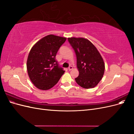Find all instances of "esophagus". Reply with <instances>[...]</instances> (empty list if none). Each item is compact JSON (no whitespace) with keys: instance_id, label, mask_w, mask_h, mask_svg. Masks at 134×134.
<instances>
[{"instance_id":"1","label":"esophagus","mask_w":134,"mask_h":134,"mask_svg":"<svg viewBox=\"0 0 134 134\" xmlns=\"http://www.w3.org/2000/svg\"><path fill=\"white\" fill-rule=\"evenodd\" d=\"M72 69V66H71V65H70L69 66V68H68V70H71V69Z\"/></svg>"}]
</instances>
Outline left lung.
<instances>
[{
  "label": "left lung",
  "instance_id": "8db88e82",
  "mask_svg": "<svg viewBox=\"0 0 134 134\" xmlns=\"http://www.w3.org/2000/svg\"><path fill=\"white\" fill-rule=\"evenodd\" d=\"M68 41L76 56V66L79 72L75 79L76 83L86 89L96 87L104 72L103 58L97 48L84 38H68Z\"/></svg>",
  "mask_w": 134,
  "mask_h": 134
}]
</instances>
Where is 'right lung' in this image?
<instances>
[{"label": "right lung", "instance_id": "obj_1", "mask_svg": "<svg viewBox=\"0 0 134 134\" xmlns=\"http://www.w3.org/2000/svg\"><path fill=\"white\" fill-rule=\"evenodd\" d=\"M65 37L49 35L32 47L27 61L28 76L34 86L41 90H48L58 82L65 71L59 66L55 56L65 42Z\"/></svg>", "mask_w": 134, "mask_h": 134}]
</instances>
